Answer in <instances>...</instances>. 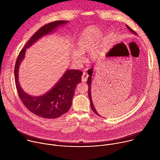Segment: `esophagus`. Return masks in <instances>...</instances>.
I'll return each mask as SVG.
<instances>
[{
    "label": "esophagus",
    "mask_w": 160,
    "mask_h": 160,
    "mask_svg": "<svg viewBox=\"0 0 160 160\" xmlns=\"http://www.w3.org/2000/svg\"><path fill=\"white\" fill-rule=\"evenodd\" d=\"M88 77V74L87 73H85V72H83V74H82V81L83 82H85L87 80Z\"/></svg>",
    "instance_id": "obj_1"
}]
</instances>
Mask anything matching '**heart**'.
I'll return each instance as SVG.
<instances>
[{
    "label": "heart",
    "instance_id": "heart-1",
    "mask_svg": "<svg viewBox=\"0 0 160 160\" xmlns=\"http://www.w3.org/2000/svg\"><path fill=\"white\" fill-rule=\"evenodd\" d=\"M106 37L101 35L99 28L94 27L86 28L80 35L75 44V51L71 54L73 61L80 63L83 61L82 55L88 53V59L95 61L105 51Z\"/></svg>",
    "mask_w": 160,
    "mask_h": 160
}]
</instances>
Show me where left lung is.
<instances>
[{"label":"left lung","instance_id":"8db88e82","mask_svg":"<svg viewBox=\"0 0 160 160\" xmlns=\"http://www.w3.org/2000/svg\"><path fill=\"white\" fill-rule=\"evenodd\" d=\"M127 28L132 32L133 33V34H136V33L132 30L127 25ZM93 70L94 68H91V69L88 70L87 71V73L88 74V80H87V84H88V97H89V99H90V106H91V108H92V110L93 111V112H94L96 115H98V116H100L99 114H98V112H97L94 106V104L92 102V96H91V82H92V73H93Z\"/></svg>","mask_w":160,"mask_h":160}]
</instances>
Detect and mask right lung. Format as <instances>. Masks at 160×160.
<instances>
[{
  "label": "right lung",
  "instance_id": "1",
  "mask_svg": "<svg viewBox=\"0 0 160 160\" xmlns=\"http://www.w3.org/2000/svg\"><path fill=\"white\" fill-rule=\"evenodd\" d=\"M68 21H56L40 28L28 41L17 58L14 68V77L19 97L25 107L35 115L43 118H56L70 109L72 106L75 90L81 82L82 72L67 70L59 81L48 92L39 96H33L21 88L19 82V68L25 58L27 49L31 47L38 40L54 32Z\"/></svg>",
  "mask_w": 160,
  "mask_h": 160
}]
</instances>
